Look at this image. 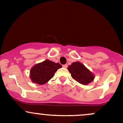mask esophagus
I'll return each mask as SVG.
<instances>
[{
	"label": "esophagus",
	"mask_w": 123,
	"mask_h": 123,
	"mask_svg": "<svg viewBox=\"0 0 123 123\" xmlns=\"http://www.w3.org/2000/svg\"><path fill=\"white\" fill-rule=\"evenodd\" d=\"M62 66L64 68H68V65L67 64H65V65H63Z\"/></svg>",
	"instance_id": "esophagus-1"
}]
</instances>
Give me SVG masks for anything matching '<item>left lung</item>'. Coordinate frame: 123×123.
<instances>
[{
	"label": "left lung",
	"instance_id": "1",
	"mask_svg": "<svg viewBox=\"0 0 123 123\" xmlns=\"http://www.w3.org/2000/svg\"><path fill=\"white\" fill-rule=\"evenodd\" d=\"M68 69L73 79L84 85L88 84L94 79L92 73L79 62L72 63L69 66Z\"/></svg>",
	"mask_w": 123,
	"mask_h": 123
}]
</instances>
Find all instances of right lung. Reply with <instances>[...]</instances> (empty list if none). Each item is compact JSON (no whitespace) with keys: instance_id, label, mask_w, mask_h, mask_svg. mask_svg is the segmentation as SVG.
Masks as SVG:
<instances>
[{"instance_id":"1","label":"right lung","mask_w":123,"mask_h":123,"mask_svg":"<svg viewBox=\"0 0 123 123\" xmlns=\"http://www.w3.org/2000/svg\"><path fill=\"white\" fill-rule=\"evenodd\" d=\"M62 67L59 63H55L49 60L37 63L31 69L30 77L33 83L44 84L50 80L58 69Z\"/></svg>"}]
</instances>
